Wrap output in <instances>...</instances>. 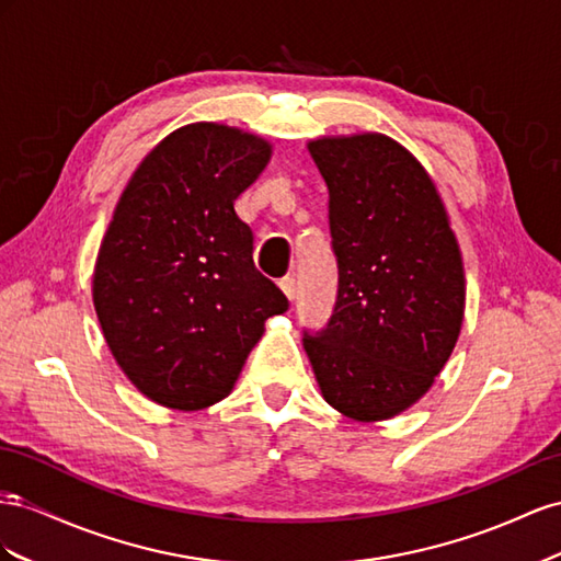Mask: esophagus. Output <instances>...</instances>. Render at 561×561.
<instances>
[{
	"mask_svg": "<svg viewBox=\"0 0 561 561\" xmlns=\"http://www.w3.org/2000/svg\"><path fill=\"white\" fill-rule=\"evenodd\" d=\"M279 286H282V291L286 294V298H289V300H294V298L298 296V284H296V277H294V275L282 277Z\"/></svg>",
	"mask_w": 561,
	"mask_h": 561,
	"instance_id": "1",
	"label": "esophagus"
}]
</instances>
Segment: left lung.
Wrapping results in <instances>:
<instances>
[{
  "instance_id": "obj_1",
  "label": "left lung",
  "mask_w": 561,
  "mask_h": 561,
  "mask_svg": "<svg viewBox=\"0 0 561 561\" xmlns=\"http://www.w3.org/2000/svg\"><path fill=\"white\" fill-rule=\"evenodd\" d=\"M329 187L339 294L322 331L302 333L327 402L355 421L402 413L456 347L466 277L435 183L380 134L308 146Z\"/></svg>"
}]
</instances>
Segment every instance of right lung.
Segmentation results:
<instances>
[{
  "label": "right lung",
  "instance_id": "add662e5",
  "mask_svg": "<svg viewBox=\"0 0 561 561\" xmlns=\"http://www.w3.org/2000/svg\"><path fill=\"white\" fill-rule=\"evenodd\" d=\"M270 159L263 138L199 122L142 159L103 237L93 306L122 371L152 402L228 397L265 319L289 310L253 265L234 199Z\"/></svg>",
  "mask_w": 561,
  "mask_h": 561
}]
</instances>
